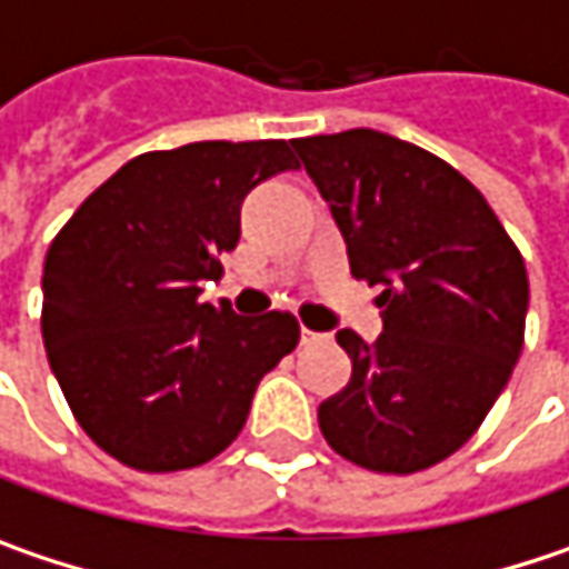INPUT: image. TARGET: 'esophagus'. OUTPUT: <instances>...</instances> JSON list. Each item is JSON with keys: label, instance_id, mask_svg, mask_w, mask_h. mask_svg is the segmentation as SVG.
<instances>
[{"label": "esophagus", "instance_id": "esophagus-1", "mask_svg": "<svg viewBox=\"0 0 569 569\" xmlns=\"http://www.w3.org/2000/svg\"><path fill=\"white\" fill-rule=\"evenodd\" d=\"M327 340H330V337H327V333H317V330H301V343L305 346H313V343H327Z\"/></svg>", "mask_w": 569, "mask_h": 569}]
</instances>
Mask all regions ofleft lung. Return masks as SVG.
<instances>
[{"label":"left lung","mask_w":569,"mask_h":569,"mask_svg":"<svg viewBox=\"0 0 569 569\" xmlns=\"http://www.w3.org/2000/svg\"><path fill=\"white\" fill-rule=\"evenodd\" d=\"M340 226L352 278L382 284V337L340 330L343 391L317 408L327 443L372 472H418L457 453L525 343L528 271L472 183L376 129L295 139Z\"/></svg>","instance_id":"left-lung-1"}]
</instances>
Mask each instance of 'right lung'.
Here are the masks:
<instances>
[{
  "instance_id": "obj_1",
  "label": "right lung",
  "mask_w": 569,
  "mask_h": 569,
  "mask_svg": "<svg viewBox=\"0 0 569 569\" xmlns=\"http://www.w3.org/2000/svg\"><path fill=\"white\" fill-rule=\"evenodd\" d=\"M295 142H193L148 151L100 183L44 259L41 333L90 440L119 463L174 472L239 437L252 395L301 327L288 310L203 305L239 242L256 183L298 168Z\"/></svg>"
}]
</instances>
